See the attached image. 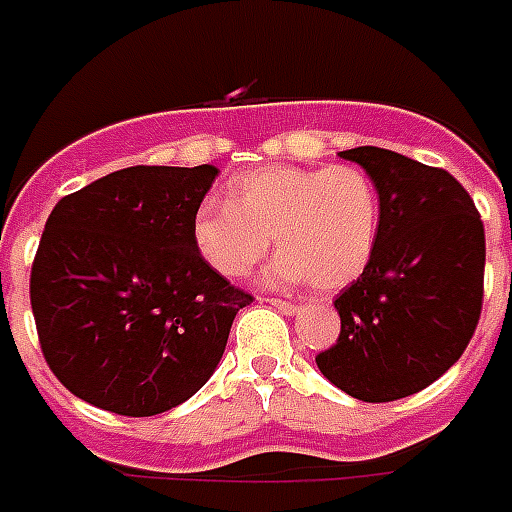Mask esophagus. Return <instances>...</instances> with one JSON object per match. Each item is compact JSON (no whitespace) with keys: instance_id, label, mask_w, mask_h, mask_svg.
<instances>
[{"instance_id":"1","label":"esophagus","mask_w":512,"mask_h":512,"mask_svg":"<svg viewBox=\"0 0 512 512\" xmlns=\"http://www.w3.org/2000/svg\"><path fill=\"white\" fill-rule=\"evenodd\" d=\"M264 302H270L275 310H280L283 315H294L299 313V307L297 305H291V302H283V299H264Z\"/></svg>"}]
</instances>
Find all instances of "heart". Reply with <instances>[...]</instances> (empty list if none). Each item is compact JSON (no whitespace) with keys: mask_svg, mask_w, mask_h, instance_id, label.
I'll use <instances>...</instances> for the list:
<instances>
[{"mask_svg":"<svg viewBox=\"0 0 512 512\" xmlns=\"http://www.w3.org/2000/svg\"><path fill=\"white\" fill-rule=\"evenodd\" d=\"M270 234L280 251L264 272L270 286H351L378 248V188L353 164H272L232 178L226 205L205 202L191 218L197 253L232 280L259 264Z\"/></svg>","mask_w":512,"mask_h":512,"instance_id":"b5f03b06","label":"heart"}]
</instances>
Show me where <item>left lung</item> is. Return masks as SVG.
I'll list each match as a JSON object with an SVG mask.
<instances>
[{"mask_svg":"<svg viewBox=\"0 0 512 512\" xmlns=\"http://www.w3.org/2000/svg\"><path fill=\"white\" fill-rule=\"evenodd\" d=\"M372 178L380 237L367 270L334 307L340 337L315 364L361 402L410 397L459 361L483 305L486 234L445 169L361 145L340 153Z\"/></svg>","mask_w":512,"mask_h":512,"instance_id":"8db88e82","label":"left lung"}]
</instances>
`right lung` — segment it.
I'll return each instance as SVG.
<instances>
[{
	"label": "right lung",
	"instance_id": "add662e5",
	"mask_svg": "<svg viewBox=\"0 0 512 512\" xmlns=\"http://www.w3.org/2000/svg\"><path fill=\"white\" fill-rule=\"evenodd\" d=\"M218 167H126L53 207L32 313L53 375L118 416L167 413L205 386L253 297L207 264L191 218Z\"/></svg>",
	"mask_w": 512,
	"mask_h": 512
}]
</instances>
